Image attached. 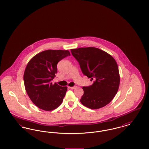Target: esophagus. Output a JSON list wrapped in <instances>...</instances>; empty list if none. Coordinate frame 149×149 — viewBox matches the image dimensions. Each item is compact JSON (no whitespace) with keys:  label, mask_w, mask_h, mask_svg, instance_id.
Instances as JSON below:
<instances>
[{"label":"esophagus","mask_w":149,"mask_h":149,"mask_svg":"<svg viewBox=\"0 0 149 149\" xmlns=\"http://www.w3.org/2000/svg\"><path fill=\"white\" fill-rule=\"evenodd\" d=\"M77 86H69V88L71 89H75V88H77Z\"/></svg>","instance_id":"obj_1"}]
</instances>
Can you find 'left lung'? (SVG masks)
Masks as SVG:
<instances>
[{
	"instance_id": "left-lung-1",
	"label": "left lung",
	"mask_w": 149,
	"mask_h": 149,
	"mask_svg": "<svg viewBox=\"0 0 149 149\" xmlns=\"http://www.w3.org/2000/svg\"><path fill=\"white\" fill-rule=\"evenodd\" d=\"M84 75L94 80L92 85L83 86L81 103L97 109L107 105L118 92L120 76L113 57L98 48L89 47L71 49Z\"/></svg>"
}]
</instances>
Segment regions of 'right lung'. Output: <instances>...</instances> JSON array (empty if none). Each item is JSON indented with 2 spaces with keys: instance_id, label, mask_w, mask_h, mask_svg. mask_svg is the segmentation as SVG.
Here are the masks:
<instances>
[{
  "instance_id": "add662e5",
  "label": "right lung",
  "mask_w": 149,
  "mask_h": 149,
  "mask_svg": "<svg viewBox=\"0 0 149 149\" xmlns=\"http://www.w3.org/2000/svg\"><path fill=\"white\" fill-rule=\"evenodd\" d=\"M70 54L68 50H48L33 57L25 69L23 79L26 92L38 108L52 111L62 103L68 89L51 81L55 77L58 61Z\"/></svg>"
}]
</instances>
